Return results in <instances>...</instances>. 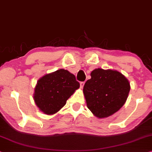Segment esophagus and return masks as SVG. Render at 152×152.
<instances>
[{
  "mask_svg": "<svg viewBox=\"0 0 152 152\" xmlns=\"http://www.w3.org/2000/svg\"><path fill=\"white\" fill-rule=\"evenodd\" d=\"M84 84H85V81H81V82H80L81 88H82L83 87V86H84Z\"/></svg>",
  "mask_w": 152,
  "mask_h": 152,
  "instance_id": "1",
  "label": "esophagus"
}]
</instances>
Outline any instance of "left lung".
I'll return each instance as SVG.
<instances>
[{
  "label": "left lung",
  "mask_w": 152,
  "mask_h": 152,
  "mask_svg": "<svg viewBox=\"0 0 152 152\" xmlns=\"http://www.w3.org/2000/svg\"><path fill=\"white\" fill-rule=\"evenodd\" d=\"M83 92L87 107L98 118H105L117 112L127 100L130 90L128 80L113 70L94 69Z\"/></svg>",
  "instance_id": "8db88e82"
}]
</instances>
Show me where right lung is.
<instances>
[{"instance_id":"1","label":"right lung","mask_w":152,"mask_h":152,"mask_svg":"<svg viewBox=\"0 0 152 152\" xmlns=\"http://www.w3.org/2000/svg\"><path fill=\"white\" fill-rule=\"evenodd\" d=\"M79 88L80 83L74 75L66 70H58L38 80L34 96L35 103L45 114H55Z\"/></svg>"}]
</instances>
